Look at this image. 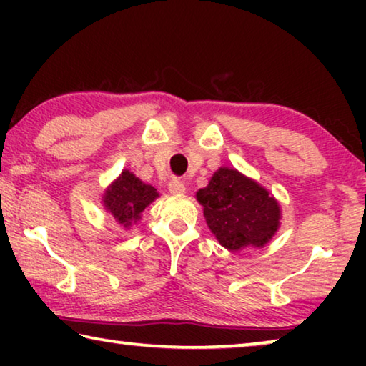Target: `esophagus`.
<instances>
[{"instance_id":"obj_1","label":"esophagus","mask_w":366,"mask_h":366,"mask_svg":"<svg viewBox=\"0 0 366 366\" xmlns=\"http://www.w3.org/2000/svg\"><path fill=\"white\" fill-rule=\"evenodd\" d=\"M169 192L172 195H182L184 192H185V185H184V182L181 181V179L179 177H174L172 179V181L169 182Z\"/></svg>"}]
</instances>
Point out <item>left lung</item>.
I'll use <instances>...</instances> for the list:
<instances>
[{
    "label": "left lung",
    "instance_id": "1",
    "mask_svg": "<svg viewBox=\"0 0 366 366\" xmlns=\"http://www.w3.org/2000/svg\"><path fill=\"white\" fill-rule=\"evenodd\" d=\"M209 231L224 249L264 247L280 227L276 198L253 179L222 166L205 189L197 192Z\"/></svg>",
    "mask_w": 366,
    "mask_h": 366
}]
</instances>
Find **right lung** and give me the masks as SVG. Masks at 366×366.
<instances>
[{
    "mask_svg": "<svg viewBox=\"0 0 366 366\" xmlns=\"http://www.w3.org/2000/svg\"><path fill=\"white\" fill-rule=\"evenodd\" d=\"M158 197L157 189L142 182L131 171L124 169L121 176L104 190L103 205L121 226L129 229L140 219L142 212Z\"/></svg>",
    "mask_w": 366,
    "mask_h": 366,
    "instance_id": "1",
    "label": "right lung"
}]
</instances>
